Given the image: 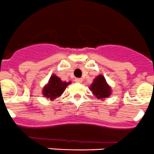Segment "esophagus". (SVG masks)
<instances>
[{
  "instance_id": "esophagus-1",
  "label": "esophagus",
  "mask_w": 154,
  "mask_h": 154,
  "mask_svg": "<svg viewBox=\"0 0 154 154\" xmlns=\"http://www.w3.org/2000/svg\"><path fill=\"white\" fill-rule=\"evenodd\" d=\"M75 81H76V82H77V83H82V81H83V80L81 79V78H76V79H75Z\"/></svg>"
}]
</instances>
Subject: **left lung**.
Wrapping results in <instances>:
<instances>
[{
  "label": "left lung",
  "mask_w": 154,
  "mask_h": 154,
  "mask_svg": "<svg viewBox=\"0 0 154 154\" xmlns=\"http://www.w3.org/2000/svg\"><path fill=\"white\" fill-rule=\"evenodd\" d=\"M89 89L92 91L93 95L98 99H105L110 96L112 94V89L106 81V78L102 74L98 75L95 79Z\"/></svg>",
  "instance_id": "left-lung-1"
}]
</instances>
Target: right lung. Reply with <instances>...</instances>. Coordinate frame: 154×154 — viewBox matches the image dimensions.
Listing matches in <instances>:
<instances>
[{
    "instance_id": "1",
    "label": "right lung",
    "mask_w": 154,
    "mask_h": 154,
    "mask_svg": "<svg viewBox=\"0 0 154 154\" xmlns=\"http://www.w3.org/2000/svg\"><path fill=\"white\" fill-rule=\"evenodd\" d=\"M70 84L71 81H63L60 77L55 74H52L48 82L44 86L42 94L44 97L50 99L51 101H54L64 92L67 86Z\"/></svg>"
}]
</instances>
